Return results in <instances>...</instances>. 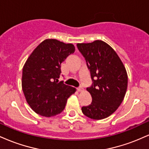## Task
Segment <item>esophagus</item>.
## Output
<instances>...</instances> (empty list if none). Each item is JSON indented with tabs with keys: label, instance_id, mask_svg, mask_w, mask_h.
Segmentation results:
<instances>
[{
	"label": "esophagus",
	"instance_id": "1",
	"mask_svg": "<svg viewBox=\"0 0 149 149\" xmlns=\"http://www.w3.org/2000/svg\"><path fill=\"white\" fill-rule=\"evenodd\" d=\"M77 90H78V92H83V88H82V87H79V88H77Z\"/></svg>",
	"mask_w": 149,
	"mask_h": 149
}]
</instances>
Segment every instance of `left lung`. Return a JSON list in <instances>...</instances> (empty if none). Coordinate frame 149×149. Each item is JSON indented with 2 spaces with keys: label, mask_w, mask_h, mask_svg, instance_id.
Here are the masks:
<instances>
[{
  "label": "left lung",
  "mask_w": 149,
  "mask_h": 149,
  "mask_svg": "<svg viewBox=\"0 0 149 149\" xmlns=\"http://www.w3.org/2000/svg\"><path fill=\"white\" fill-rule=\"evenodd\" d=\"M78 50L86 61L92 84L87 88L91 104L82 107L85 116L94 120L106 118L122 103L127 88V74L114 49L102 40L78 43Z\"/></svg>",
  "instance_id": "obj_1"
}]
</instances>
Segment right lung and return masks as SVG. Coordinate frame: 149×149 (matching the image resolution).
Returning <instances> with one entry per match:
<instances>
[{"label": "right lung", "instance_id": "add662e5", "mask_svg": "<svg viewBox=\"0 0 149 149\" xmlns=\"http://www.w3.org/2000/svg\"><path fill=\"white\" fill-rule=\"evenodd\" d=\"M75 52L73 44L47 39L39 44L26 61L22 85L26 100L36 113L50 117L60 113L76 88L59 81L61 64Z\"/></svg>", "mask_w": 149, "mask_h": 149}]
</instances>
